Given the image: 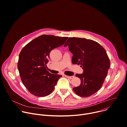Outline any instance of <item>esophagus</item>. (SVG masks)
<instances>
[{
  "mask_svg": "<svg viewBox=\"0 0 127 127\" xmlns=\"http://www.w3.org/2000/svg\"><path fill=\"white\" fill-rule=\"evenodd\" d=\"M65 76L66 77H67V78H68L70 79H73V78L74 77V76H67V75H65Z\"/></svg>",
  "mask_w": 127,
  "mask_h": 127,
  "instance_id": "esophagus-1",
  "label": "esophagus"
}]
</instances>
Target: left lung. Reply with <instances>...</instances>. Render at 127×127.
Masks as SVG:
<instances>
[{"label":"left lung","mask_w":127,"mask_h":127,"mask_svg":"<svg viewBox=\"0 0 127 127\" xmlns=\"http://www.w3.org/2000/svg\"><path fill=\"white\" fill-rule=\"evenodd\" d=\"M67 46L73 54L72 63L83 69L75 75L81 83L73 91L79 96L89 97L101 88L107 75L110 61L107 52L98 42L85 38L70 37L64 45Z\"/></svg>","instance_id":"obj_1"}]
</instances>
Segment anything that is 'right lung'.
Returning a JSON list of instances; mask_svg holds the SVG:
<instances>
[{
    "label": "right lung",
    "mask_w": 127,
    "mask_h": 127,
    "mask_svg": "<svg viewBox=\"0 0 127 127\" xmlns=\"http://www.w3.org/2000/svg\"><path fill=\"white\" fill-rule=\"evenodd\" d=\"M67 37L41 35L28 43L21 50L17 65L21 81L28 91L37 97L50 95L61 75L51 74L46 70L49 54L63 45Z\"/></svg>",
    "instance_id": "1"
}]
</instances>
